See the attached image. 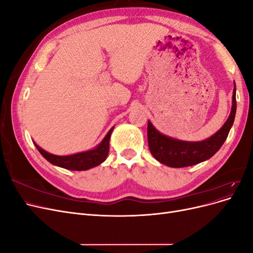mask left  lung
Masks as SVG:
<instances>
[{"instance_id": "left-lung-1", "label": "left lung", "mask_w": 253, "mask_h": 253, "mask_svg": "<svg viewBox=\"0 0 253 253\" xmlns=\"http://www.w3.org/2000/svg\"><path fill=\"white\" fill-rule=\"evenodd\" d=\"M236 87L234 83L232 108L228 119L218 131L202 141H183L164 135L148 121V142L151 154L160 164L171 168L194 166L211 158L227 139L236 113Z\"/></svg>"}]
</instances>
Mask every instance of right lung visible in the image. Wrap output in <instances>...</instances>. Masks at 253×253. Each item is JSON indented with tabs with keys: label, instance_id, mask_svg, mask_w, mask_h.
I'll return each mask as SVG.
<instances>
[{
	"label": "right lung",
	"instance_id": "add662e5",
	"mask_svg": "<svg viewBox=\"0 0 253 253\" xmlns=\"http://www.w3.org/2000/svg\"><path fill=\"white\" fill-rule=\"evenodd\" d=\"M114 126L105 135L102 141L99 143L97 147L94 149L76 153L73 155H65V156H59L51 154L46 151H44L42 148H40L35 141L36 148L41 153V155L49 162L51 165H55L57 167L63 168V169L73 170V171H85L89 170L91 168L97 167L100 164H102L104 160L108 157L109 150H110V138L111 134L113 132Z\"/></svg>",
	"mask_w": 253,
	"mask_h": 253
}]
</instances>
